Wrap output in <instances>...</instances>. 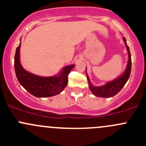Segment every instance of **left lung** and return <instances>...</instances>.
<instances>
[{"mask_svg": "<svg viewBox=\"0 0 146 146\" xmlns=\"http://www.w3.org/2000/svg\"><path fill=\"white\" fill-rule=\"evenodd\" d=\"M123 41L126 44V48H127L128 53H129V61H128L126 69L125 70L124 73L120 77L117 78L113 81L109 82L105 85L100 87H94L92 85L90 79L88 76V81L89 84V88L90 89L91 92L97 97H100V98H111L114 96L123 88L125 84L126 83L127 80H129V76L131 74V53L129 51V47L126 44V40L124 37H123Z\"/></svg>", "mask_w": 146, "mask_h": 146, "instance_id": "obj_1", "label": "left lung"}]
</instances>
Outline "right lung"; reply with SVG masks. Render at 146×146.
Masks as SVG:
<instances>
[{"mask_svg":"<svg viewBox=\"0 0 146 146\" xmlns=\"http://www.w3.org/2000/svg\"><path fill=\"white\" fill-rule=\"evenodd\" d=\"M20 44L16 48L15 55V70L17 78L22 86L36 98H46L56 95L62 92L68 83V76L74 65L63 69L60 76L40 77L26 71L20 62Z\"/></svg>","mask_w":146,"mask_h":146,"instance_id":"add662e5","label":"right lung"}]
</instances>
